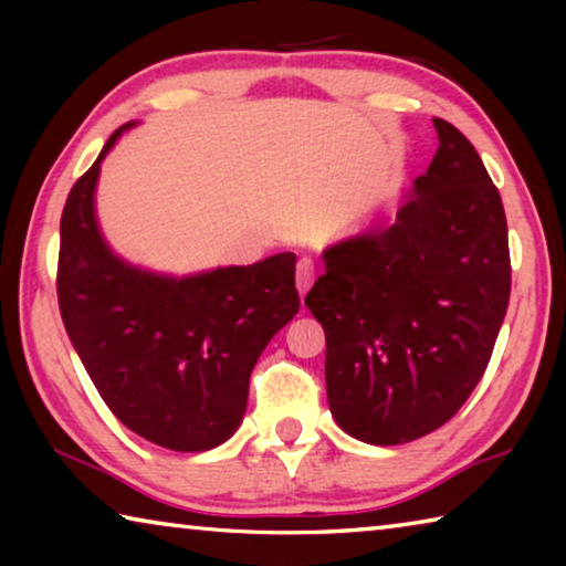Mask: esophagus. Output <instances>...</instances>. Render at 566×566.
I'll return each instance as SVG.
<instances>
[{
    "mask_svg": "<svg viewBox=\"0 0 566 566\" xmlns=\"http://www.w3.org/2000/svg\"><path fill=\"white\" fill-rule=\"evenodd\" d=\"M312 284H314V262L312 260H300V262H296V290H300L302 300H304V294L310 292Z\"/></svg>",
    "mask_w": 566,
    "mask_h": 566,
    "instance_id": "esophagus-1",
    "label": "esophagus"
}]
</instances>
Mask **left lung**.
<instances>
[{
	"label": "left lung",
	"mask_w": 566,
	"mask_h": 566,
	"mask_svg": "<svg viewBox=\"0 0 566 566\" xmlns=\"http://www.w3.org/2000/svg\"><path fill=\"white\" fill-rule=\"evenodd\" d=\"M439 149L397 217L324 249L306 294L327 337V397L344 432L405 444L434 432L490 364L512 290L502 197L462 132L434 117Z\"/></svg>",
	"instance_id": "obj_1"
}]
</instances>
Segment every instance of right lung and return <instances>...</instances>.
<instances>
[{
    "label": "right lung",
    "mask_w": 566,
    "mask_h": 566,
    "mask_svg": "<svg viewBox=\"0 0 566 566\" xmlns=\"http://www.w3.org/2000/svg\"><path fill=\"white\" fill-rule=\"evenodd\" d=\"M129 127L112 134L66 197L56 266L62 322L124 427L175 452H207L242 424L256 359L300 312L296 256L181 280L119 260L99 232L94 189L102 159Z\"/></svg>",
    "instance_id": "right-lung-1"
}]
</instances>
